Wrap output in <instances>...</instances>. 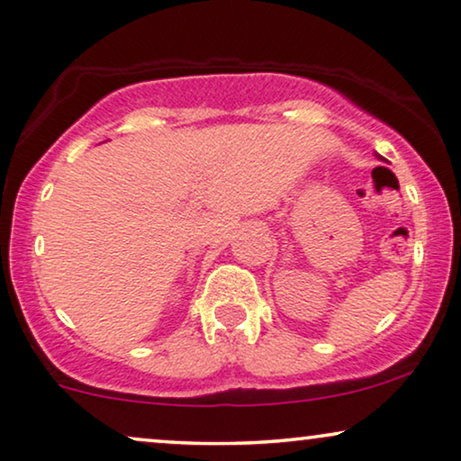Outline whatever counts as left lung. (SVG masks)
<instances>
[{
    "label": "left lung",
    "mask_w": 461,
    "mask_h": 461,
    "mask_svg": "<svg viewBox=\"0 0 461 461\" xmlns=\"http://www.w3.org/2000/svg\"><path fill=\"white\" fill-rule=\"evenodd\" d=\"M380 158H382V157H380Z\"/></svg>",
    "instance_id": "8db88e82"
}]
</instances>
